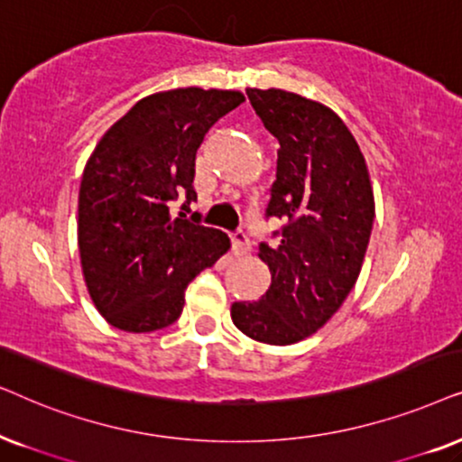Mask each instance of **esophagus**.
<instances>
[{
  "label": "esophagus",
  "mask_w": 462,
  "mask_h": 462,
  "mask_svg": "<svg viewBox=\"0 0 462 462\" xmlns=\"http://www.w3.org/2000/svg\"><path fill=\"white\" fill-rule=\"evenodd\" d=\"M230 241H232V254H235L236 257L247 255L251 251V241H249V236L245 235V232H235Z\"/></svg>",
  "instance_id": "esophagus-1"
}]
</instances>
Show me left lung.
<instances>
[{
	"mask_svg": "<svg viewBox=\"0 0 462 462\" xmlns=\"http://www.w3.org/2000/svg\"><path fill=\"white\" fill-rule=\"evenodd\" d=\"M251 107L279 141L266 219L279 243H262L268 291L235 302L232 321L266 344H293L321 329L361 273L374 224L365 158L346 125L321 103L281 88H247Z\"/></svg>",
	"mask_w": 462,
	"mask_h": 462,
	"instance_id": "8db88e82",
	"label": "left lung"
}]
</instances>
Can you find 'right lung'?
Listing matches in <instances>:
<instances>
[{
  "instance_id": "add662e5",
  "label": "right lung",
  "mask_w": 462,
  "mask_h": 462,
  "mask_svg": "<svg viewBox=\"0 0 462 462\" xmlns=\"http://www.w3.org/2000/svg\"><path fill=\"white\" fill-rule=\"evenodd\" d=\"M245 101L236 90L177 88L134 103L86 162L78 245L86 287L114 328L147 334L180 319L186 289L230 249L221 230L170 215L196 200V152L215 122Z\"/></svg>"
}]
</instances>
